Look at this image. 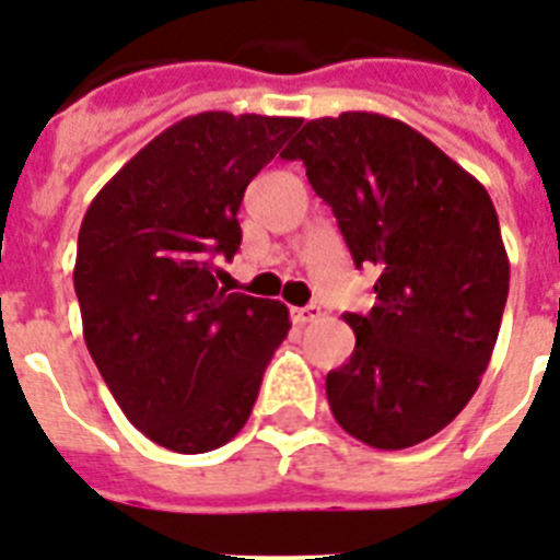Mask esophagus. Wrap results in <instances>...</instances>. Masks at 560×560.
I'll return each mask as SVG.
<instances>
[{
  "label": "esophagus",
  "instance_id": "1",
  "mask_svg": "<svg viewBox=\"0 0 560 560\" xmlns=\"http://www.w3.org/2000/svg\"><path fill=\"white\" fill-rule=\"evenodd\" d=\"M318 316H322V307H318V304H307V307H293L295 324H310V322H316Z\"/></svg>",
  "mask_w": 560,
  "mask_h": 560
}]
</instances>
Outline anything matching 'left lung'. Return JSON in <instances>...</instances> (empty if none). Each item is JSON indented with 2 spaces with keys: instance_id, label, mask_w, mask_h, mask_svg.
Returning <instances> with one entry per match:
<instances>
[{
  "instance_id": "obj_1",
  "label": "left lung",
  "mask_w": 560,
  "mask_h": 560,
  "mask_svg": "<svg viewBox=\"0 0 560 560\" xmlns=\"http://www.w3.org/2000/svg\"><path fill=\"white\" fill-rule=\"evenodd\" d=\"M284 159L304 162L355 267L378 270L373 310L345 316L355 350L327 373L332 416L375 450L432 439L481 384L510 293L490 192L378 113L307 121Z\"/></svg>"
}]
</instances>
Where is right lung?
I'll list each match as a JSON object with an SVG mask.
<instances>
[{
  "mask_svg": "<svg viewBox=\"0 0 560 560\" xmlns=\"http://www.w3.org/2000/svg\"><path fill=\"white\" fill-rule=\"evenodd\" d=\"M302 119L187 116L96 192L79 230L73 288L84 345L121 412L159 447L208 453L253 412L288 338L281 302L219 288L242 244L244 190Z\"/></svg>",
  "mask_w": 560,
  "mask_h": 560,
  "instance_id": "1",
  "label": "right lung"
}]
</instances>
